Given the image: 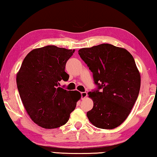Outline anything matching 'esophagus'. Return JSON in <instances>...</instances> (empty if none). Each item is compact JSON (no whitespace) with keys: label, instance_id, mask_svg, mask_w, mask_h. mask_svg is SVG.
I'll use <instances>...</instances> for the list:
<instances>
[{"label":"esophagus","instance_id":"esophagus-1","mask_svg":"<svg viewBox=\"0 0 157 157\" xmlns=\"http://www.w3.org/2000/svg\"><path fill=\"white\" fill-rule=\"evenodd\" d=\"M87 95H88V94H87L86 92H82V93H81V99H83V98H86L87 97Z\"/></svg>","mask_w":157,"mask_h":157}]
</instances>
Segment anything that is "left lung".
Wrapping results in <instances>:
<instances>
[{
  "label": "left lung",
  "mask_w": 157,
  "mask_h": 157,
  "mask_svg": "<svg viewBox=\"0 0 157 157\" xmlns=\"http://www.w3.org/2000/svg\"><path fill=\"white\" fill-rule=\"evenodd\" d=\"M97 88L88 93L93 107L87 117L99 128L113 129L126 119L140 88L133 57L124 48L103 43L78 50Z\"/></svg>",
  "instance_id": "8db88e82"
}]
</instances>
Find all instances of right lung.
Listing matches in <instances>:
<instances>
[{
	"label": "right lung",
	"mask_w": 157,
	"mask_h": 157,
	"mask_svg": "<svg viewBox=\"0 0 157 157\" xmlns=\"http://www.w3.org/2000/svg\"><path fill=\"white\" fill-rule=\"evenodd\" d=\"M74 52L55 45L34 49L26 55L17 74L25 109L40 127L51 129L63 126L81 98L78 91L59 87L61 80L68 81L65 66Z\"/></svg>",
	"instance_id": "obj_1"
}]
</instances>
